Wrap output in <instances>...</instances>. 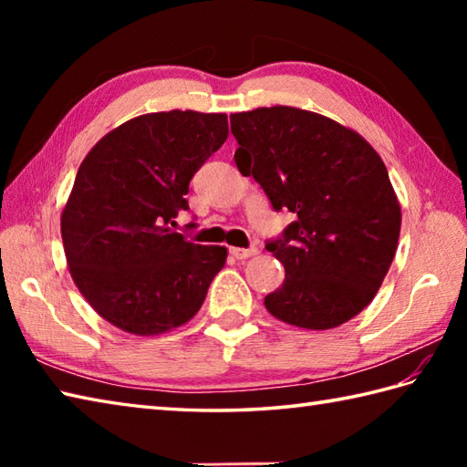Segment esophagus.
Here are the masks:
<instances>
[{
	"instance_id": "esophagus-1",
	"label": "esophagus",
	"mask_w": 467,
	"mask_h": 467,
	"mask_svg": "<svg viewBox=\"0 0 467 467\" xmlns=\"http://www.w3.org/2000/svg\"><path fill=\"white\" fill-rule=\"evenodd\" d=\"M259 253V249H256V246L253 244V246H249V249H239V246H233L231 249V254L234 256V259H249V256H253V254H256Z\"/></svg>"
}]
</instances>
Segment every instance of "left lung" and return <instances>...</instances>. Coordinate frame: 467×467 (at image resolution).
Returning a JSON list of instances; mask_svg holds the SVG:
<instances>
[{"instance_id": "8db88e82", "label": "left lung", "mask_w": 467, "mask_h": 467, "mask_svg": "<svg viewBox=\"0 0 467 467\" xmlns=\"http://www.w3.org/2000/svg\"><path fill=\"white\" fill-rule=\"evenodd\" d=\"M234 162L276 213L296 218L266 241L285 281L265 296L276 319L303 329L339 327L361 313L398 251L401 208L369 142L331 118L291 106L231 114Z\"/></svg>"}]
</instances>
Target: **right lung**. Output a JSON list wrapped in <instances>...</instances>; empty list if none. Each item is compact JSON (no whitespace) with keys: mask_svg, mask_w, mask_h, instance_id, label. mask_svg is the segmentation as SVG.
Returning a JSON list of instances; mask_svg holds the SVG:
<instances>
[{"mask_svg":"<svg viewBox=\"0 0 467 467\" xmlns=\"http://www.w3.org/2000/svg\"><path fill=\"white\" fill-rule=\"evenodd\" d=\"M226 136V114H144L106 134L78 168L62 213L66 259L86 301L118 329L166 333L204 303L226 249L194 244L171 224Z\"/></svg>","mask_w":467,"mask_h":467,"instance_id":"obj_1","label":"right lung"}]
</instances>
